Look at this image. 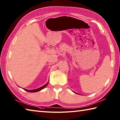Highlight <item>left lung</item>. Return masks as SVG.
I'll use <instances>...</instances> for the list:
<instances>
[{
    "label": "left lung",
    "mask_w": 120,
    "mask_h": 120,
    "mask_svg": "<svg viewBox=\"0 0 120 120\" xmlns=\"http://www.w3.org/2000/svg\"><path fill=\"white\" fill-rule=\"evenodd\" d=\"M75 93H76V92H75ZM76 93V94H77V93Z\"/></svg>",
    "instance_id": "left-lung-1"
}]
</instances>
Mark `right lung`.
Segmentation results:
<instances>
[{
    "mask_svg": "<svg viewBox=\"0 0 120 120\" xmlns=\"http://www.w3.org/2000/svg\"><path fill=\"white\" fill-rule=\"evenodd\" d=\"M48 82L46 84V85H44L43 86H41V87H40L39 88H38L37 89H34V90H27V89H24V90L26 91L29 92H38V91H39L40 90H42V89H44L45 87H46V86L48 85Z\"/></svg>",
    "mask_w": 120,
    "mask_h": 120,
    "instance_id": "right-lung-1",
    "label": "right lung"
}]
</instances>
